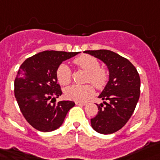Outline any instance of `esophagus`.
I'll list each match as a JSON object with an SVG mask.
<instances>
[{"label": "esophagus", "instance_id": "34e87169", "mask_svg": "<svg viewBox=\"0 0 160 160\" xmlns=\"http://www.w3.org/2000/svg\"><path fill=\"white\" fill-rule=\"evenodd\" d=\"M75 104H76V105H79V106H85V105H86L85 102H79V101H76Z\"/></svg>", "mask_w": 160, "mask_h": 160}]
</instances>
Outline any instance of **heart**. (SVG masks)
I'll use <instances>...</instances> for the list:
<instances>
[{
	"instance_id": "heart-1",
	"label": "heart",
	"mask_w": 160,
	"mask_h": 160,
	"mask_svg": "<svg viewBox=\"0 0 160 160\" xmlns=\"http://www.w3.org/2000/svg\"><path fill=\"white\" fill-rule=\"evenodd\" d=\"M73 63L79 68L88 72L86 82H91L97 89L102 90L108 83L110 72L105 67H100V63L95 57L82 54L73 60ZM72 70L65 63L61 64L56 70V79L62 86H67L72 81ZM65 96L68 99L75 101H85L94 94V88L92 84L72 85L65 88Z\"/></svg>"
}]
</instances>
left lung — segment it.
<instances>
[{
	"label": "left lung",
	"instance_id": "left-lung-1",
	"mask_svg": "<svg viewBox=\"0 0 160 160\" xmlns=\"http://www.w3.org/2000/svg\"><path fill=\"white\" fill-rule=\"evenodd\" d=\"M107 64L110 79L99 96L103 104L91 119L92 127L101 134H111L121 129L135 110L140 94V78L130 61L110 50H88Z\"/></svg>",
	"mask_w": 160,
	"mask_h": 160
}]
</instances>
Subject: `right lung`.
Wrapping results in <instances>:
<instances>
[{
    "label": "right lung",
    "instance_id": "add662e5",
    "mask_svg": "<svg viewBox=\"0 0 160 160\" xmlns=\"http://www.w3.org/2000/svg\"><path fill=\"white\" fill-rule=\"evenodd\" d=\"M77 53L43 51L28 58L18 70L14 96L22 115L36 130L52 132L59 128L74 107V102L69 100L55 103V99L62 94L56 70L62 61Z\"/></svg>",
    "mask_w": 160,
    "mask_h": 160
}]
</instances>
